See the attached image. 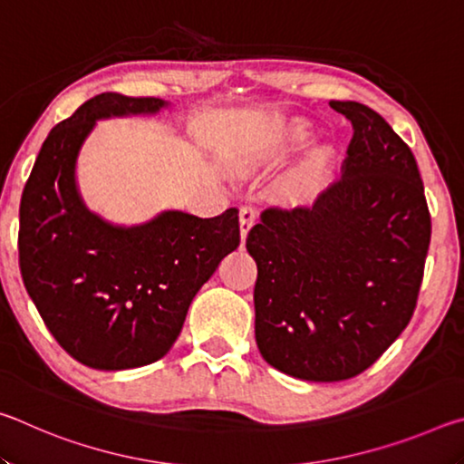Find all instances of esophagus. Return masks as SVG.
Wrapping results in <instances>:
<instances>
[{
  "mask_svg": "<svg viewBox=\"0 0 464 464\" xmlns=\"http://www.w3.org/2000/svg\"><path fill=\"white\" fill-rule=\"evenodd\" d=\"M256 221H257V210L254 207H243L239 210V225H241V239L243 241H246L247 233L251 227L256 225Z\"/></svg>",
  "mask_w": 464,
  "mask_h": 464,
  "instance_id": "1",
  "label": "esophagus"
}]
</instances>
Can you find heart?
<instances>
[{"instance_id":"heart-1","label":"heart","mask_w":464,"mask_h":464,"mask_svg":"<svg viewBox=\"0 0 464 464\" xmlns=\"http://www.w3.org/2000/svg\"><path fill=\"white\" fill-rule=\"evenodd\" d=\"M311 132L304 122H295L293 127L286 130L285 135V145H303L307 143ZM282 147H272V149H260V151L247 153L241 160L243 169L256 168L260 161L270 160L274 153H278ZM327 168H329V155L319 151L311 157V160L304 163V166L296 171L295 178L290 179L288 184V196L295 200H307L313 194L319 192V188L325 184L327 178Z\"/></svg>"}]
</instances>
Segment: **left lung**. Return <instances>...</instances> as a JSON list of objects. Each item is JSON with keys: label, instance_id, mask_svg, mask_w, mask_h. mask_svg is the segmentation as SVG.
<instances>
[{"label": "left lung", "instance_id": "left-lung-1", "mask_svg": "<svg viewBox=\"0 0 464 464\" xmlns=\"http://www.w3.org/2000/svg\"><path fill=\"white\" fill-rule=\"evenodd\" d=\"M329 106L354 129L342 178L311 208H266L246 241L260 354L315 382L364 372L407 327L431 235L411 149L372 108Z\"/></svg>", "mask_w": 464, "mask_h": 464}]
</instances>
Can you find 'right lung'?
Listing matches in <instances>:
<instances>
[{
  "mask_svg": "<svg viewBox=\"0 0 464 464\" xmlns=\"http://www.w3.org/2000/svg\"><path fill=\"white\" fill-rule=\"evenodd\" d=\"M166 106L114 92L93 96L49 132L22 192V280L61 348L98 371L166 356L192 298L239 246L237 208L213 218L166 210L116 227L83 204L75 163L96 121Z\"/></svg>",
  "mask_w": 464,
  "mask_h": 464,
  "instance_id": "1",
  "label": "right lung"
}]
</instances>
